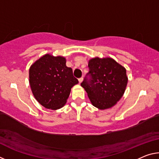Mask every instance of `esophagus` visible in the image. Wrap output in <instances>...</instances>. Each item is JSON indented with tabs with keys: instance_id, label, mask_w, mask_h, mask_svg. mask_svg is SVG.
I'll use <instances>...</instances> for the list:
<instances>
[{
	"instance_id": "esophagus-1",
	"label": "esophagus",
	"mask_w": 159,
	"mask_h": 159,
	"mask_svg": "<svg viewBox=\"0 0 159 159\" xmlns=\"http://www.w3.org/2000/svg\"><path fill=\"white\" fill-rule=\"evenodd\" d=\"M83 80V77H81V78H79V83H82Z\"/></svg>"
}]
</instances>
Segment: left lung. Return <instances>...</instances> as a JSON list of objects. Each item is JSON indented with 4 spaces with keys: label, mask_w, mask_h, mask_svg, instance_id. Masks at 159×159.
<instances>
[{
    "label": "left lung",
    "mask_w": 159,
    "mask_h": 159,
    "mask_svg": "<svg viewBox=\"0 0 159 159\" xmlns=\"http://www.w3.org/2000/svg\"><path fill=\"white\" fill-rule=\"evenodd\" d=\"M88 68L89 71L80 85L93 105L99 109L115 105L127 85L125 69L111 58L98 57L89 61Z\"/></svg>",
    "instance_id": "obj_1"
}]
</instances>
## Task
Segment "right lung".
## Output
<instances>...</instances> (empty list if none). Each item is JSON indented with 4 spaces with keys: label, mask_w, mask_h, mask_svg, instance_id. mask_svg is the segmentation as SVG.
<instances>
[{
    "label": "right lung",
    "mask_w": 159,
    "mask_h": 159,
    "mask_svg": "<svg viewBox=\"0 0 159 159\" xmlns=\"http://www.w3.org/2000/svg\"><path fill=\"white\" fill-rule=\"evenodd\" d=\"M79 80L66 66L63 57L45 55L29 69V83L36 100L47 109H60L65 104L71 88Z\"/></svg>",
    "instance_id": "1"
}]
</instances>
